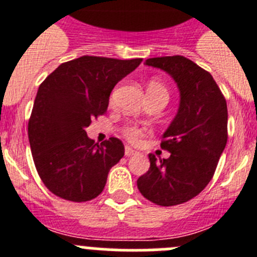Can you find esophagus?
I'll use <instances>...</instances> for the list:
<instances>
[{
  "mask_svg": "<svg viewBox=\"0 0 257 257\" xmlns=\"http://www.w3.org/2000/svg\"><path fill=\"white\" fill-rule=\"evenodd\" d=\"M124 154H126V157H131V156H135V154H138V152L134 151V149L130 148V147H126V148H124Z\"/></svg>",
  "mask_w": 257,
  "mask_h": 257,
  "instance_id": "obj_1",
  "label": "esophagus"
}]
</instances>
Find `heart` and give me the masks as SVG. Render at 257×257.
I'll return each mask as SVG.
<instances>
[{
	"instance_id": "b5f03b06",
	"label": "heart",
	"mask_w": 257,
	"mask_h": 257,
	"mask_svg": "<svg viewBox=\"0 0 257 257\" xmlns=\"http://www.w3.org/2000/svg\"><path fill=\"white\" fill-rule=\"evenodd\" d=\"M147 90H160V91L167 92L165 86L156 79H152L148 83V88ZM147 135V130L138 126H127L123 128V136L127 140L133 144H140L142 140L144 139V136Z\"/></svg>"
}]
</instances>
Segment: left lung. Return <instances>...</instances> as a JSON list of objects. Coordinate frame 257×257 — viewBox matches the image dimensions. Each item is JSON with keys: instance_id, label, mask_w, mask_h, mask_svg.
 <instances>
[{"instance_id": "obj_1", "label": "left lung", "mask_w": 257, "mask_h": 257, "mask_svg": "<svg viewBox=\"0 0 257 257\" xmlns=\"http://www.w3.org/2000/svg\"><path fill=\"white\" fill-rule=\"evenodd\" d=\"M145 65L160 68L174 78L180 104L161 143L171 156L158 161L149 154L151 167L138 179V188L156 205H181L207 187L225 149V97L207 70L184 56L151 58Z\"/></svg>"}]
</instances>
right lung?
<instances>
[{
  "label": "right lung",
  "mask_w": 257,
  "mask_h": 257,
  "mask_svg": "<svg viewBox=\"0 0 257 257\" xmlns=\"http://www.w3.org/2000/svg\"><path fill=\"white\" fill-rule=\"evenodd\" d=\"M142 61L81 56L59 65L40 85L28 138L41 180L55 196L86 202L103 192L124 147L117 138L96 144L86 127L106 112L114 86Z\"/></svg>",
  "instance_id": "obj_1"
}]
</instances>
